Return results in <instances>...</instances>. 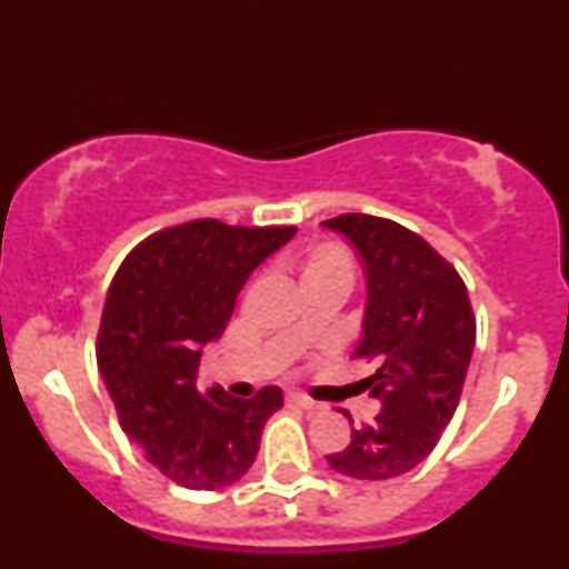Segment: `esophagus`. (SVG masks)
I'll return each mask as SVG.
<instances>
[{
	"label": "esophagus",
	"mask_w": 569,
	"mask_h": 569,
	"mask_svg": "<svg viewBox=\"0 0 569 569\" xmlns=\"http://www.w3.org/2000/svg\"><path fill=\"white\" fill-rule=\"evenodd\" d=\"M286 402H288V406H293V408L318 410V402H316V400H311V398L301 396V392H288V396H286Z\"/></svg>",
	"instance_id": "obj_1"
}]
</instances>
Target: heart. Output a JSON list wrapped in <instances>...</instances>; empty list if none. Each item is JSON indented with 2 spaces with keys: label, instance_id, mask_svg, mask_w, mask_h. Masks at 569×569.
<instances>
[{
  "label": "heart",
  "instance_id": "1",
  "mask_svg": "<svg viewBox=\"0 0 569 569\" xmlns=\"http://www.w3.org/2000/svg\"><path fill=\"white\" fill-rule=\"evenodd\" d=\"M356 278V261L346 246L336 241L313 243L301 258V288L313 283H346Z\"/></svg>",
  "mask_w": 569,
  "mask_h": 569
}]
</instances>
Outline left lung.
Returning a JSON list of instances; mask_svg holds the SVG:
<instances>
[{"mask_svg":"<svg viewBox=\"0 0 569 569\" xmlns=\"http://www.w3.org/2000/svg\"><path fill=\"white\" fill-rule=\"evenodd\" d=\"M323 226L343 233L366 263L363 338L353 358L376 360L378 370L360 383L383 402L326 460L356 480L398 478L430 456L460 402L475 346L468 288L456 266L396 221L343 213Z\"/></svg>","mask_w":569,"mask_h":569,"instance_id":"8db88e82","label":"left lung"}]
</instances>
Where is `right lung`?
<instances>
[{
	"label": "right lung",
	"mask_w": 569,
	"mask_h": 569,
	"mask_svg": "<svg viewBox=\"0 0 569 569\" xmlns=\"http://www.w3.org/2000/svg\"><path fill=\"white\" fill-rule=\"evenodd\" d=\"M296 226H229L196 219L133 249L109 286L97 360L119 426L153 468L181 488L219 490L256 460L283 392L251 400L196 388L203 346L221 338L256 266L293 239Z\"/></svg>",
	"instance_id": "add662e5"
}]
</instances>
